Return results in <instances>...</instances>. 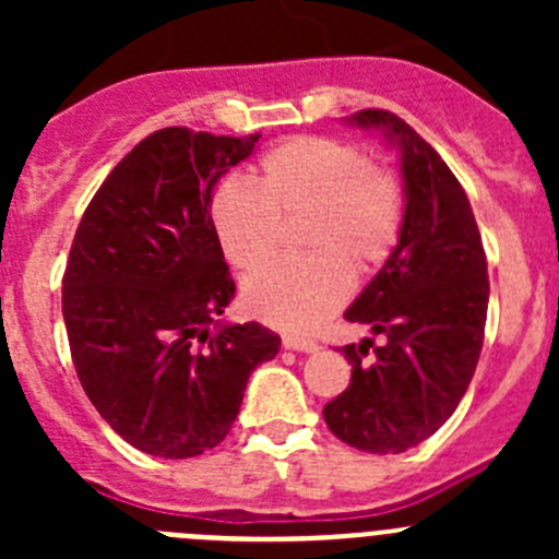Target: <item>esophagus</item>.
I'll list each match as a JSON object with an SVG mask.
<instances>
[{
  "instance_id": "34e87169",
  "label": "esophagus",
  "mask_w": 559,
  "mask_h": 559,
  "mask_svg": "<svg viewBox=\"0 0 559 559\" xmlns=\"http://www.w3.org/2000/svg\"><path fill=\"white\" fill-rule=\"evenodd\" d=\"M284 348H289V352H306V354H313L319 352V341H313V337H306V335H284Z\"/></svg>"
}]
</instances>
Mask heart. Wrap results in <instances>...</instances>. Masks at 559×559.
<instances>
[{"instance_id":"b5f03b06","label":"heart","mask_w":559,"mask_h":559,"mask_svg":"<svg viewBox=\"0 0 559 559\" xmlns=\"http://www.w3.org/2000/svg\"><path fill=\"white\" fill-rule=\"evenodd\" d=\"M304 216L308 258L280 260L246 281L248 313L281 330H313L346 302L352 270H379L403 233L400 178L354 145L297 134L259 159L253 186L224 180L211 197V224L224 257L251 273L272 255L283 222Z\"/></svg>"}]
</instances>
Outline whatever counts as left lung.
Returning <instances> with one entry per match:
<instances>
[{"label": "left lung", "mask_w": 559, "mask_h": 559, "mask_svg": "<svg viewBox=\"0 0 559 559\" xmlns=\"http://www.w3.org/2000/svg\"><path fill=\"white\" fill-rule=\"evenodd\" d=\"M397 140L405 218L397 248L346 311L373 337L341 348L352 381L324 405L343 443L400 454L427 441L460 405L476 373L487 326L489 275L465 189L411 123L379 107L354 112Z\"/></svg>", "instance_id": "left-lung-1"}]
</instances>
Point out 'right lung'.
Returning a JSON list of instances; mask_svg holds the SVG:
<instances>
[{"label":"right lung","mask_w":559,"mask_h":559,"mask_svg":"<svg viewBox=\"0 0 559 559\" xmlns=\"http://www.w3.org/2000/svg\"><path fill=\"white\" fill-rule=\"evenodd\" d=\"M259 134L167 127L140 140L88 202L61 281L75 373L134 449L183 460L218 447L248 376L278 354L267 326H213L235 297L211 224L213 183Z\"/></svg>","instance_id":"add662e5"}]
</instances>
